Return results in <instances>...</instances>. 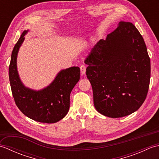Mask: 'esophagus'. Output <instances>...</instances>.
<instances>
[{
	"label": "esophagus",
	"mask_w": 159,
	"mask_h": 159,
	"mask_svg": "<svg viewBox=\"0 0 159 159\" xmlns=\"http://www.w3.org/2000/svg\"><path fill=\"white\" fill-rule=\"evenodd\" d=\"M80 72H81V74H85V72H86V66L84 65H82L80 67Z\"/></svg>",
	"instance_id": "1"
}]
</instances>
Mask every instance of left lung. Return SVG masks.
<instances>
[{
  "instance_id": "1",
  "label": "left lung",
  "mask_w": 159,
  "mask_h": 159,
  "mask_svg": "<svg viewBox=\"0 0 159 159\" xmlns=\"http://www.w3.org/2000/svg\"><path fill=\"white\" fill-rule=\"evenodd\" d=\"M84 62L98 112L121 117L142 105L149 89L150 59L133 24L120 22L105 39L97 42Z\"/></svg>"
}]
</instances>
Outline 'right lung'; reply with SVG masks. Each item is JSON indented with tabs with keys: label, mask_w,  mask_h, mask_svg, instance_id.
<instances>
[{
	"label": "right lung",
	"mask_w": 159,
	"mask_h": 159,
	"mask_svg": "<svg viewBox=\"0 0 159 159\" xmlns=\"http://www.w3.org/2000/svg\"><path fill=\"white\" fill-rule=\"evenodd\" d=\"M29 30L22 33L13 48L9 67V77L15 102L26 117L42 123H55L65 117L70 109V96L80 79V68L61 70L50 85L40 90L26 87L19 76L17 57Z\"/></svg>",
	"instance_id": "right-lung-1"
}]
</instances>
